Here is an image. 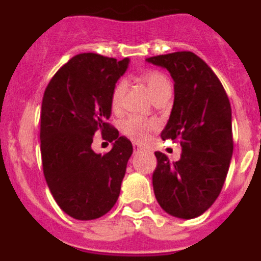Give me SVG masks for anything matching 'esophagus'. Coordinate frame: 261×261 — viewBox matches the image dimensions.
<instances>
[{
	"label": "esophagus",
	"instance_id": "1",
	"mask_svg": "<svg viewBox=\"0 0 261 261\" xmlns=\"http://www.w3.org/2000/svg\"><path fill=\"white\" fill-rule=\"evenodd\" d=\"M133 150H135V153H140V151L144 150V147L141 146V145L138 144H133Z\"/></svg>",
	"mask_w": 261,
	"mask_h": 261
}]
</instances>
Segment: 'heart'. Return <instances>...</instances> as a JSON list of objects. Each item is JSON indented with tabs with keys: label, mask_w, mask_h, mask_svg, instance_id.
Masks as SVG:
<instances>
[{
	"label": "heart",
	"mask_w": 261,
	"mask_h": 261,
	"mask_svg": "<svg viewBox=\"0 0 261 261\" xmlns=\"http://www.w3.org/2000/svg\"><path fill=\"white\" fill-rule=\"evenodd\" d=\"M141 80L146 85L151 98H155L159 94L165 93V91H171V82L166 77L163 73L158 70H149L145 71L141 75ZM125 93V82L120 81L115 86L111 96V106L112 110L119 111L123 103V96ZM154 128V123L145 120L142 117L137 116H129L121 123V132L129 138H132L137 142H144L149 137V132Z\"/></svg>",
	"instance_id": "obj_1"
}]
</instances>
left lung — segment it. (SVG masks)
<instances>
[{
    "label": "left lung",
    "mask_w": 261,
    "mask_h": 261,
    "mask_svg": "<svg viewBox=\"0 0 261 261\" xmlns=\"http://www.w3.org/2000/svg\"><path fill=\"white\" fill-rule=\"evenodd\" d=\"M174 80V106L162 140H177L181 155L170 162L155 151L154 195L166 213L191 220L220 195L232 155L231 107L222 84L204 60L188 50L149 57Z\"/></svg>",
    "instance_id": "obj_1"
}]
</instances>
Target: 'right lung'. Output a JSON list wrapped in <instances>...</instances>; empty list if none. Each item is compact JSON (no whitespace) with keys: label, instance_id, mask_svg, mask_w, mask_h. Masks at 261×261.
I'll list each match as a JSON object with an SVG mask.
<instances>
[{"label":"right lung","instance_id":"obj_1","mask_svg":"<svg viewBox=\"0 0 261 261\" xmlns=\"http://www.w3.org/2000/svg\"><path fill=\"white\" fill-rule=\"evenodd\" d=\"M128 64L129 59L117 61L81 53L57 70L44 91L40 115L43 172L57 205L75 220L105 216L119 199L133 146L107 120L112 91ZM99 133L113 142L105 156L91 149L93 136Z\"/></svg>","mask_w":261,"mask_h":261}]
</instances>
